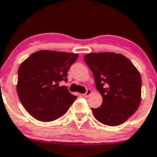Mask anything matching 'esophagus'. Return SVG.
Returning a JSON list of instances; mask_svg holds the SVG:
<instances>
[{
    "mask_svg": "<svg viewBox=\"0 0 157 157\" xmlns=\"http://www.w3.org/2000/svg\"><path fill=\"white\" fill-rule=\"evenodd\" d=\"M91 94H92V90H90V89H88V90H87V92H86V93L84 94H83V96L86 97V98H87V97L90 96V95Z\"/></svg>",
    "mask_w": 157,
    "mask_h": 157,
    "instance_id": "1",
    "label": "esophagus"
}]
</instances>
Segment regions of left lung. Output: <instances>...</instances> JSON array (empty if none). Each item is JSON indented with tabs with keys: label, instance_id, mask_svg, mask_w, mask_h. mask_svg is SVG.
<instances>
[{
	"label": "left lung",
	"instance_id": "8db88e82",
	"mask_svg": "<svg viewBox=\"0 0 157 157\" xmlns=\"http://www.w3.org/2000/svg\"><path fill=\"white\" fill-rule=\"evenodd\" d=\"M83 59L93 72L103 102L91 108L94 116L104 125L117 126L138 109L141 101L142 79L132 63L122 54L92 52Z\"/></svg>",
	"mask_w": 157,
	"mask_h": 157
}]
</instances>
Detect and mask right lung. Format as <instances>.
Segmentation results:
<instances>
[{"label": "right lung", "instance_id": "1", "mask_svg": "<svg viewBox=\"0 0 157 157\" xmlns=\"http://www.w3.org/2000/svg\"><path fill=\"white\" fill-rule=\"evenodd\" d=\"M77 57V53L43 49L20 64L17 93L32 117L44 122L55 121L75 101L77 97L59 85L62 80L67 81V71Z\"/></svg>", "mask_w": 157, "mask_h": 157}]
</instances>
